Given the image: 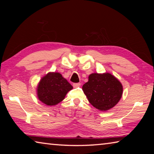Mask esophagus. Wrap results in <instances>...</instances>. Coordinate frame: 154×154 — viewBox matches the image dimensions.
I'll use <instances>...</instances> for the list:
<instances>
[{"mask_svg": "<svg viewBox=\"0 0 154 154\" xmlns=\"http://www.w3.org/2000/svg\"><path fill=\"white\" fill-rule=\"evenodd\" d=\"M81 85V83H73V87L74 88H78Z\"/></svg>", "mask_w": 154, "mask_h": 154, "instance_id": "1", "label": "esophagus"}]
</instances>
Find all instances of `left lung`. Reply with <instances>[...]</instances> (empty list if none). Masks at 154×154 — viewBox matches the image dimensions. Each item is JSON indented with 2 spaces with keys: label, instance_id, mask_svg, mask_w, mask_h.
<instances>
[{
  "label": "left lung",
  "instance_id": "8db88e82",
  "mask_svg": "<svg viewBox=\"0 0 154 154\" xmlns=\"http://www.w3.org/2000/svg\"><path fill=\"white\" fill-rule=\"evenodd\" d=\"M82 89L91 105L101 111L116 106L123 94L122 83L109 72L90 74Z\"/></svg>",
  "mask_w": 154,
  "mask_h": 154
}]
</instances>
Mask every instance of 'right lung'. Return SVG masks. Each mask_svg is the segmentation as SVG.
I'll return each instance as SVG.
<instances>
[{"mask_svg": "<svg viewBox=\"0 0 154 154\" xmlns=\"http://www.w3.org/2000/svg\"><path fill=\"white\" fill-rule=\"evenodd\" d=\"M72 86L58 72H49L40 79L36 86V95L41 102L48 106L58 105L64 99Z\"/></svg>", "mask_w": 154, "mask_h": 154, "instance_id": "1", "label": "right lung"}]
</instances>
